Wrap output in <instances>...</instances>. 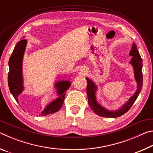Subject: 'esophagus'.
<instances>
[{
  "label": "esophagus",
  "mask_w": 153,
  "mask_h": 153,
  "mask_svg": "<svg viewBox=\"0 0 153 153\" xmlns=\"http://www.w3.org/2000/svg\"><path fill=\"white\" fill-rule=\"evenodd\" d=\"M84 72H85V69H84Z\"/></svg>",
  "instance_id": "1"
}]
</instances>
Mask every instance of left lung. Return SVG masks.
Segmentation results:
<instances>
[{
	"label": "left lung",
	"instance_id": "1",
	"mask_svg": "<svg viewBox=\"0 0 153 153\" xmlns=\"http://www.w3.org/2000/svg\"><path fill=\"white\" fill-rule=\"evenodd\" d=\"M129 55L132 56L129 63L133 66L134 71V77L137 82V90L134 93L132 97L129 98V100L125 104L121 106V107L116 111H108L107 108L103 107L97 102V98H96V92L97 90V85L92 80L86 77L88 82L87 84V96L88 100V104L91 109L97 114V115L101 116L104 117L108 118H115L121 116L125 114L127 111L129 110L131 107L134 102L136 101V98H138V95L140 92L143 85V76H142V59L140 55L138 48L136 47L135 43H133L132 48L129 52Z\"/></svg>",
	"mask_w": 153,
	"mask_h": 153
}]
</instances>
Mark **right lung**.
<instances>
[{"label":"right lung","mask_w":153,"mask_h":153,"mask_svg":"<svg viewBox=\"0 0 153 153\" xmlns=\"http://www.w3.org/2000/svg\"><path fill=\"white\" fill-rule=\"evenodd\" d=\"M27 45V40L22 39L18 42L11 55L9 61V74L8 84L10 92L13 96L16 101H18V96L24 90V79L22 74V63L25 48ZM71 86L69 81H60L55 84V88L59 96L46 106L40 114V116H46L49 114L54 113L60 109L63 104L66 90Z\"/></svg>","instance_id":"obj_1"}]
</instances>
